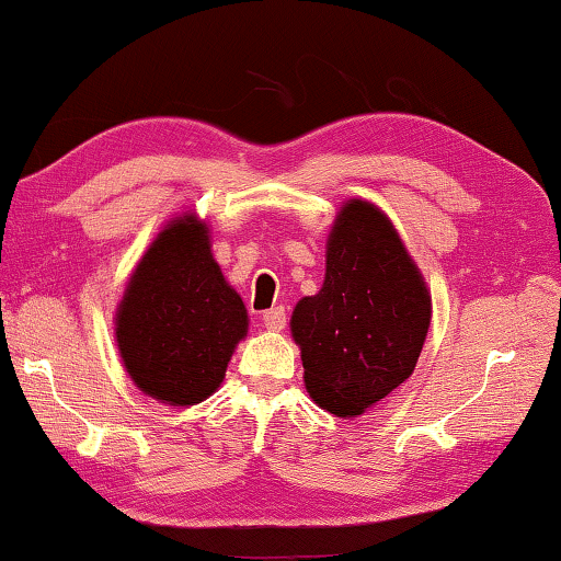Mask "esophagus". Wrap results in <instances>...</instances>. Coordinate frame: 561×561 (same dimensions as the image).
<instances>
[{
    "label": "esophagus",
    "instance_id": "esophagus-1",
    "mask_svg": "<svg viewBox=\"0 0 561 561\" xmlns=\"http://www.w3.org/2000/svg\"><path fill=\"white\" fill-rule=\"evenodd\" d=\"M285 322H288L285 308H271V310L263 312V324H266V330H271V332H280Z\"/></svg>",
    "mask_w": 561,
    "mask_h": 561
}]
</instances>
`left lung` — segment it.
<instances>
[{"mask_svg": "<svg viewBox=\"0 0 561 561\" xmlns=\"http://www.w3.org/2000/svg\"><path fill=\"white\" fill-rule=\"evenodd\" d=\"M430 293L390 219L352 199L327 241L322 290L295 305L305 388L336 417L362 415L412 374L430 330Z\"/></svg>", "mask_w": 561, "mask_h": 561, "instance_id": "8db88e82", "label": "left lung"}]
</instances>
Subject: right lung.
Segmentation results:
<instances>
[{
  "mask_svg": "<svg viewBox=\"0 0 561 561\" xmlns=\"http://www.w3.org/2000/svg\"><path fill=\"white\" fill-rule=\"evenodd\" d=\"M249 317L209 253L195 215L168 225L139 266L116 312V344L134 383L171 405H195L225 378Z\"/></svg>",
  "mask_w": 561,
  "mask_h": 561,
  "instance_id": "right-lung-1",
  "label": "right lung"
}]
</instances>
